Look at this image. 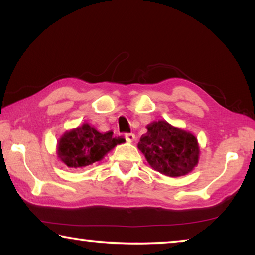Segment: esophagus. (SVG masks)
Returning a JSON list of instances; mask_svg holds the SVG:
<instances>
[{
	"mask_svg": "<svg viewBox=\"0 0 255 255\" xmlns=\"http://www.w3.org/2000/svg\"><path fill=\"white\" fill-rule=\"evenodd\" d=\"M125 138H126V140L127 141H129V143H131V141H133L135 140V138H136V136H135V133H125Z\"/></svg>",
	"mask_w": 255,
	"mask_h": 255,
	"instance_id": "esophagus-1",
	"label": "esophagus"
}]
</instances>
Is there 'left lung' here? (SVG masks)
Returning <instances> with one entry per match:
<instances>
[{
  "instance_id": "1",
  "label": "left lung",
  "mask_w": 255,
  "mask_h": 255,
  "mask_svg": "<svg viewBox=\"0 0 255 255\" xmlns=\"http://www.w3.org/2000/svg\"><path fill=\"white\" fill-rule=\"evenodd\" d=\"M147 130L140 138L138 148L154 170L171 178L188 174L193 170L199 157L195 136L164 120L148 125Z\"/></svg>"
}]
</instances>
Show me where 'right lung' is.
I'll return each mask as SVG.
<instances>
[{
    "label": "right lung",
    "mask_w": 255,
    "mask_h": 255,
    "mask_svg": "<svg viewBox=\"0 0 255 255\" xmlns=\"http://www.w3.org/2000/svg\"><path fill=\"white\" fill-rule=\"evenodd\" d=\"M112 133H101L89 124H83L60 138L58 157L72 169L91 165L103 158L116 145L125 141L124 138H114Z\"/></svg>",
    "instance_id": "right-lung-1"
}]
</instances>
